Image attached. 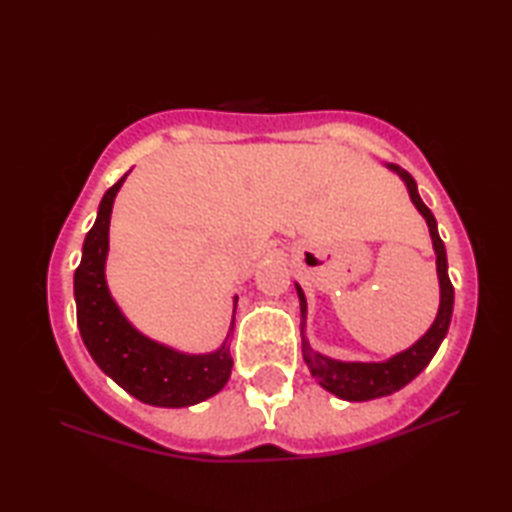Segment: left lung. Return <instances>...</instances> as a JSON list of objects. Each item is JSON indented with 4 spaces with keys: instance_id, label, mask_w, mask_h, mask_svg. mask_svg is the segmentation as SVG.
Here are the masks:
<instances>
[{
    "instance_id": "left-lung-1",
    "label": "left lung",
    "mask_w": 512,
    "mask_h": 512,
    "mask_svg": "<svg viewBox=\"0 0 512 512\" xmlns=\"http://www.w3.org/2000/svg\"><path fill=\"white\" fill-rule=\"evenodd\" d=\"M400 173V178L407 182V189L416 209L424 215V220L429 224V233L433 239V248H436L438 255V277H440V310L438 317L433 321L429 332L422 336V339L409 347V350L396 354L389 358L387 363H341L332 361L328 356H321L314 350H310L308 341L303 339V358L310 367L312 376L319 378V383L332 391L334 396L343 400H372L387 394H394V391L402 389L407 383H411L424 367L431 363L433 354L438 352L444 336L449 332L451 314H453V284L447 273V250H444L442 239L438 235V224L436 217L429 211V206L420 200L416 180L411 178V173L400 169L398 165H389ZM297 295L301 301V319H306V297H303V290L297 286ZM303 328V323H301Z\"/></svg>"
}]
</instances>
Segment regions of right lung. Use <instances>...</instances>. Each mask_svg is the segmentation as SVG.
<instances>
[{
  "mask_svg": "<svg viewBox=\"0 0 512 512\" xmlns=\"http://www.w3.org/2000/svg\"><path fill=\"white\" fill-rule=\"evenodd\" d=\"M125 176L103 195L99 215L85 235L81 264L74 273L76 323L88 352L127 394L156 407H189L217 394L233 369L228 345L204 356H187L145 339L116 308L105 286L110 213ZM237 306V297H235Z\"/></svg>",
  "mask_w": 512,
  "mask_h": 512,
  "instance_id": "obj_1",
  "label": "right lung"
}]
</instances>
